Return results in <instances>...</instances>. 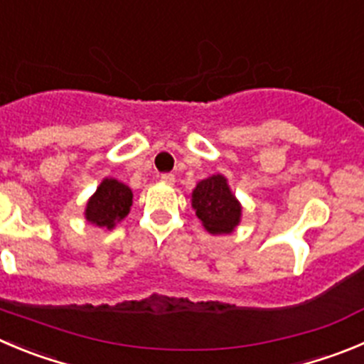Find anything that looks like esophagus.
<instances>
[{
  "instance_id": "esophagus-1",
  "label": "esophagus",
  "mask_w": 364,
  "mask_h": 364,
  "mask_svg": "<svg viewBox=\"0 0 364 364\" xmlns=\"http://www.w3.org/2000/svg\"><path fill=\"white\" fill-rule=\"evenodd\" d=\"M161 183H165V185H174V181H176V178H174V174H161Z\"/></svg>"
}]
</instances>
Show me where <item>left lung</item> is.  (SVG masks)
<instances>
[{
  "label": "left lung",
  "mask_w": 364,
  "mask_h": 364,
  "mask_svg": "<svg viewBox=\"0 0 364 364\" xmlns=\"http://www.w3.org/2000/svg\"><path fill=\"white\" fill-rule=\"evenodd\" d=\"M192 208L212 235L232 233L242 215V206L230 190L228 179L220 174L198 183L192 192Z\"/></svg>",
  "instance_id": "obj_1"
}]
</instances>
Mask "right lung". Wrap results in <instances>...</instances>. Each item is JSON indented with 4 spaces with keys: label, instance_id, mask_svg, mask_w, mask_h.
Returning <instances> with one entry per match:
<instances>
[{
    "label": "right lung",
    "instance_id": "1",
    "mask_svg": "<svg viewBox=\"0 0 364 364\" xmlns=\"http://www.w3.org/2000/svg\"><path fill=\"white\" fill-rule=\"evenodd\" d=\"M131 205V188L117 179L105 178L87 201L84 215L87 223L95 224L98 228L113 230L117 223H120L127 215Z\"/></svg>",
    "mask_w": 364,
    "mask_h": 364
}]
</instances>
